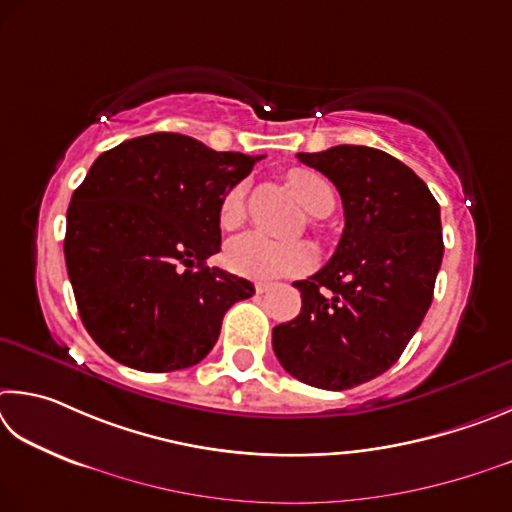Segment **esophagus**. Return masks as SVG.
Instances as JSON below:
<instances>
[{
  "label": "esophagus",
  "instance_id": "34e87169",
  "mask_svg": "<svg viewBox=\"0 0 512 512\" xmlns=\"http://www.w3.org/2000/svg\"><path fill=\"white\" fill-rule=\"evenodd\" d=\"M272 290V283H265V281H258L256 283V292L258 294H265V292H270Z\"/></svg>",
  "mask_w": 512,
  "mask_h": 512
}]
</instances>
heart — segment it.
<instances>
[{"label": "heart", "mask_w": 512, "mask_h": 512, "mask_svg": "<svg viewBox=\"0 0 512 512\" xmlns=\"http://www.w3.org/2000/svg\"><path fill=\"white\" fill-rule=\"evenodd\" d=\"M290 186L299 202L312 215L330 213L335 206V191L324 175L317 170L294 168L290 170ZM245 213V184H236L224 195L220 204V224L224 229L238 227ZM224 261L229 270L254 281H274L283 276H297L308 272L315 263V249L308 242H276L263 233H242L233 238Z\"/></svg>", "instance_id": "1"}]
</instances>
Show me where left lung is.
Returning a JSON list of instances; mask_svg holds the SVG:
<instances>
[{"label": "left lung", "mask_w": 512, "mask_h": 512, "mask_svg": "<svg viewBox=\"0 0 512 512\" xmlns=\"http://www.w3.org/2000/svg\"><path fill=\"white\" fill-rule=\"evenodd\" d=\"M297 157L337 186L346 222L333 258L294 283L301 312L272 330V346L297 380L344 391L391 369L423 324L443 261L441 206L414 170L378 148Z\"/></svg>", "instance_id": "obj_1"}]
</instances>
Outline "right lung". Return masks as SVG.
<instances>
[{
	"label": "right lung",
	"instance_id": "right-lung-1",
	"mask_svg": "<svg viewBox=\"0 0 512 512\" xmlns=\"http://www.w3.org/2000/svg\"><path fill=\"white\" fill-rule=\"evenodd\" d=\"M258 159L155 132L103 152L67 209L65 263L94 342L130 369L202 362L222 317L254 285L206 261L220 251V204Z\"/></svg>",
	"mask_w": 512,
	"mask_h": 512
}]
</instances>
